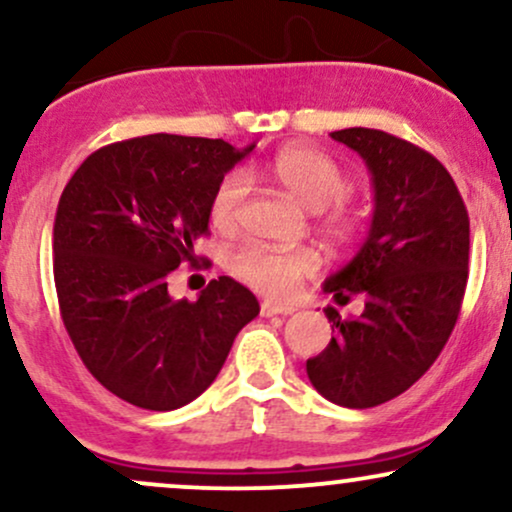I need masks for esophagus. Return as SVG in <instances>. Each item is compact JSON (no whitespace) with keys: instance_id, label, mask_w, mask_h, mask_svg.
I'll return each instance as SVG.
<instances>
[{"instance_id":"34e87169","label":"esophagus","mask_w":512,"mask_h":512,"mask_svg":"<svg viewBox=\"0 0 512 512\" xmlns=\"http://www.w3.org/2000/svg\"><path fill=\"white\" fill-rule=\"evenodd\" d=\"M262 317H274V315H291L296 313V305L291 303H276V301H264L260 305Z\"/></svg>"}]
</instances>
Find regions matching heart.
I'll list each match as a JSON object with an SVG mask.
<instances>
[{
	"label": "heart",
	"instance_id": "b5f03b06",
	"mask_svg": "<svg viewBox=\"0 0 512 512\" xmlns=\"http://www.w3.org/2000/svg\"><path fill=\"white\" fill-rule=\"evenodd\" d=\"M267 170L303 207L320 211V228L332 243L346 245L356 238L358 216L344 207L354 180L334 158L313 146L293 144L276 151ZM248 192L250 178L245 170L221 175L209 197V219L219 231L236 226ZM315 269L317 255L310 248L276 250L262 243H245L228 255V272L267 296H291Z\"/></svg>",
	"mask_w": 512,
	"mask_h": 512
}]
</instances>
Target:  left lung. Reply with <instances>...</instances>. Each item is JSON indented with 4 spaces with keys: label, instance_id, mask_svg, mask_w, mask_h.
I'll use <instances>...</instances> for the list:
<instances>
[{
    "label": "left lung",
    "instance_id": "1",
    "mask_svg": "<svg viewBox=\"0 0 512 512\" xmlns=\"http://www.w3.org/2000/svg\"><path fill=\"white\" fill-rule=\"evenodd\" d=\"M330 137L366 161L375 207L361 250L322 289L337 303L363 293L366 310L342 320L327 305L334 337L305 370L325 399L368 409L409 390L448 342L467 286L469 216L428 151L368 127Z\"/></svg>",
    "mask_w": 512,
    "mask_h": 512
}]
</instances>
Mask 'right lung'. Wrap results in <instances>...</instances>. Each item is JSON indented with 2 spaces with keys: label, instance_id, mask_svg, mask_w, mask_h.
<instances>
[{
  "label": "right lung",
  "instance_id": "right-lung-1",
  "mask_svg": "<svg viewBox=\"0 0 512 512\" xmlns=\"http://www.w3.org/2000/svg\"><path fill=\"white\" fill-rule=\"evenodd\" d=\"M252 149L149 134L93 151L64 187L52 228L64 327L93 378L134 407L197 399L260 313L231 276L192 303L168 293V274L209 233L211 190Z\"/></svg>",
  "mask_w": 512,
  "mask_h": 512
}]
</instances>
